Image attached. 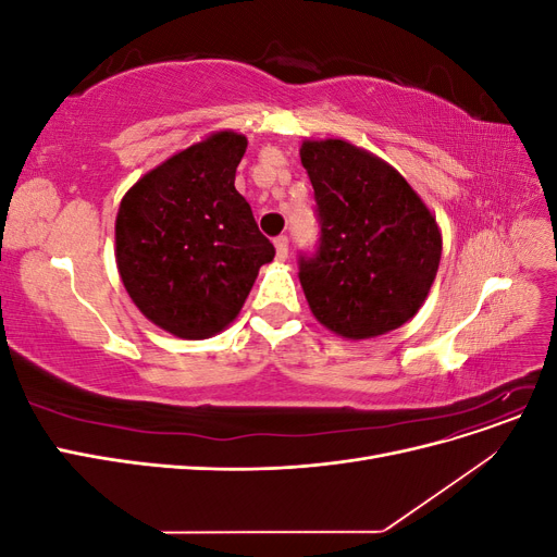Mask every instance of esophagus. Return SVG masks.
Instances as JSON below:
<instances>
[{"instance_id": "1", "label": "esophagus", "mask_w": 557, "mask_h": 557, "mask_svg": "<svg viewBox=\"0 0 557 557\" xmlns=\"http://www.w3.org/2000/svg\"><path fill=\"white\" fill-rule=\"evenodd\" d=\"M274 246H276V260H285V258H288V237H283V234H281V237H276L274 239Z\"/></svg>"}]
</instances>
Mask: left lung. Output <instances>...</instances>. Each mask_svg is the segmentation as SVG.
<instances>
[{"label": "left lung", "instance_id": "obj_1", "mask_svg": "<svg viewBox=\"0 0 557 557\" xmlns=\"http://www.w3.org/2000/svg\"><path fill=\"white\" fill-rule=\"evenodd\" d=\"M320 225L299 283L315 320L344 339H374L425 305L442 260V230L395 166L344 139L299 148Z\"/></svg>", "mask_w": 557, "mask_h": 557}]
</instances>
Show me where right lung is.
<instances>
[{"mask_svg":"<svg viewBox=\"0 0 557 557\" xmlns=\"http://www.w3.org/2000/svg\"><path fill=\"white\" fill-rule=\"evenodd\" d=\"M246 137L213 132L144 174L115 215V264L137 309L178 339L239 315L274 246L234 188Z\"/></svg>","mask_w":557,"mask_h":557,"instance_id":"obj_1","label":"right lung"}]
</instances>
